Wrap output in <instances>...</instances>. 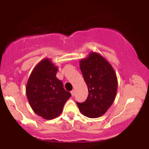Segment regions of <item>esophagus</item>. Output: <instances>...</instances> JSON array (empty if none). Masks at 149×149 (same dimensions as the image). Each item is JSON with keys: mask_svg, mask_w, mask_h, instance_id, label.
I'll return each mask as SVG.
<instances>
[{"mask_svg": "<svg viewBox=\"0 0 149 149\" xmlns=\"http://www.w3.org/2000/svg\"><path fill=\"white\" fill-rule=\"evenodd\" d=\"M70 93H71V95L73 97V96L75 95V90H72V91H70Z\"/></svg>", "mask_w": 149, "mask_h": 149, "instance_id": "obj_1", "label": "esophagus"}]
</instances>
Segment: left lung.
Segmentation results:
<instances>
[{
    "label": "left lung",
    "instance_id": "8db88e82",
    "mask_svg": "<svg viewBox=\"0 0 149 149\" xmlns=\"http://www.w3.org/2000/svg\"><path fill=\"white\" fill-rule=\"evenodd\" d=\"M80 68L88 87V97L77 103L81 112L90 118H100L111 107L118 89V79L113 68L102 55L91 52L81 60Z\"/></svg>",
    "mask_w": 149,
    "mask_h": 149
}]
</instances>
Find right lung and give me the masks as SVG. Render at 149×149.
<instances>
[{
	"mask_svg": "<svg viewBox=\"0 0 149 149\" xmlns=\"http://www.w3.org/2000/svg\"><path fill=\"white\" fill-rule=\"evenodd\" d=\"M57 71L58 68L46 58L33 69L26 84V93L31 109L46 120L59 116L71 96L57 79Z\"/></svg>",
	"mask_w": 149,
	"mask_h": 149,
	"instance_id": "obj_1",
	"label": "right lung"
}]
</instances>
